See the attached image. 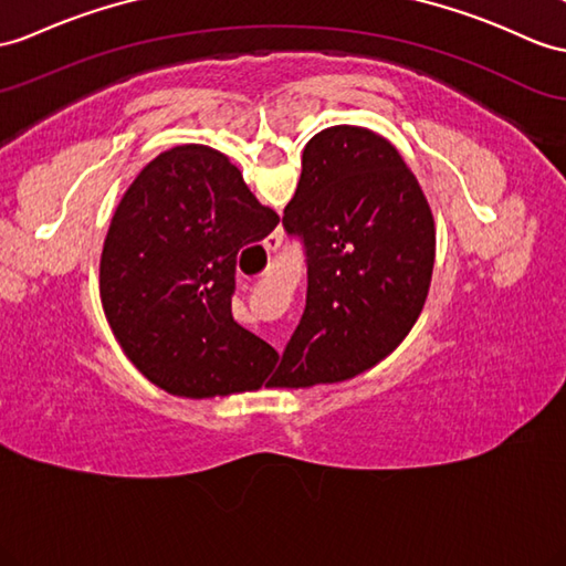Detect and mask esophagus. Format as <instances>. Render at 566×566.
Instances as JSON below:
<instances>
[{
    "instance_id": "esophagus-1",
    "label": "esophagus",
    "mask_w": 566,
    "mask_h": 566,
    "mask_svg": "<svg viewBox=\"0 0 566 566\" xmlns=\"http://www.w3.org/2000/svg\"><path fill=\"white\" fill-rule=\"evenodd\" d=\"M279 244H281V235H269V238L264 240V247H266L269 254L279 250Z\"/></svg>"
}]
</instances>
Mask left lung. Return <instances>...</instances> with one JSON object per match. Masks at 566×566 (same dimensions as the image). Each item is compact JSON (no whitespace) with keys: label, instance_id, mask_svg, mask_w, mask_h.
<instances>
[{"label":"left lung","instance_id":"8db88e82","mask_svg":"<svg viewBox=\"0 0 566 566\" xmlns=\"http://www.w3.org/2000/svg\"><path fill=\"white\" fill-rule=\"evenodd\" d=\"M283 226L307 247V305L271 384L310 389L377 367L430 293L437 228L396 146L338 124L302 150Z\"/></svg>","mask_w":566,"mask_h":566}]
</instances>
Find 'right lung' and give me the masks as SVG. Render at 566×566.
I'll return each mask as SVG.
<instances>
[{
    "label": "right lung",
    "instance_id": "right-lung-1",
    "mask_svg": "<svg viewBox=\"0 0 566 566\" xmlns=\"http://www.w3.org/2000/svg\"><path fill=\"white\" fill-rule=\"evenodd\" d=\"M220 150L185 144L136 175L101 254L105 319L127 360L182 398L256 391L279 353L232 319L235 259L279 226Z\"/></svg>",
    "mask_w": 566,
    "mask_h": 566
}]
</instances>
